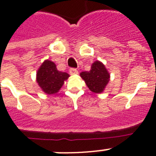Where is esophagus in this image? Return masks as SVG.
<instances>
[{
  "label": "esophagus",
  "mask_w": 156,
  "mask_h": 156,
  "mask_svg": "<svg viewBox=\"0 0 156 156\" xmlns=\"http://www.w3.org/2000/svg\"><path fill=\"white\" fill-rule=\"evenodd\" d=\"M69 74H71V75H75V74H78V69H75V68H70L69 69Z\"/></svg>",
  "instance_id": "34e87169"
}]
</instances>
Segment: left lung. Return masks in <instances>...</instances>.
Here are the masks:
<instances>
[{
	"instance_id": "obj_1",
	"label": "left lung",
	"mask_w": 156,
	"mask_h": 156,
	"mask_svg": "<svg viewBox=\"0 0 156 156\" xmlns=\"http://www.w3.org/2000/svg\"><path fill=\"white\" fill-rule=\"evenodd\" d=\"M80 76L90 90L96 94L102 93L110 81L109 72L99 61H95L91 65L90 70L82 72Z\"/></svg>"
}]
</instances>
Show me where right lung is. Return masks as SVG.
I'll return each mask as SVG.
<instances>
[{
	"mask_svg": "<svg viewBox=\"0 0 156 156\" xmlns=\"http://www.w3.org/2000/svg\"><path fill=\"white\" fill-rule=\"evenodd\" d=\"M69 75L66 72L58 71L55 63L45 60L37 72V82L45 94L58 93Z\"/></svg>",
	"mask_w": 156,
	"mask_h": 156,
	"instance_id": "add662e5",
	"label": "right lung"
}]
</instances>
